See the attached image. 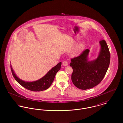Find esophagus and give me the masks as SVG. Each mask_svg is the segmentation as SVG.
<instances>
[{"label": "esophagus", "instance_id": "obj_1", "mask_svg": "<svg viewBox=\"0 0 123 123\" xmlns=\"http://www.w3.org/2000/svg\"><path fill=\"white\" fill-rule=\"evenodd\" d=\"M63 65L64 66H67L68 65V62L66 61H64L62 63Z\"/></svg>", "mask_w": 123, "mask_h": 123}]
</instances>
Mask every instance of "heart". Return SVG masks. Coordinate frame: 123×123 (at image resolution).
Returning <instances> with one entry per match:
<instances>
[{"mask_svg": "<svg viewBox=\"0 0 123 123\" xmlns=\"http://www.w3.org/2000/svg\"><path fill=\"white\" fill-rule=\"evenodd\" d=\"M85 44L84 42H82V43H81L78 47V51H81L82 49H83V48L85 47Z\"/></svg>", "mask_w": 123, "mask_h": 123, "instance_id": "heart-1", "label": "heart"}]
</instances>
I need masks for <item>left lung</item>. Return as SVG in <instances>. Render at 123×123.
<instances>
[{
	"instance_id": "8db88e82",
	"label": "left lung",
	"mask_w": 123,
	"mask_h": 123,
	"mask_svg": "<svg viewBox=\"0 0 123 123\" xmlns=\"http://www.w3.org/2000/svg\"><path fill=\"white\" fill-rule=\"evenodd\" d=\"M100 49L97 58L88 61V49L78 56L71 59L72 68L71 80L78 88L86 90L99 84L104 78L110 62V53L105 40L99 41Z\"/></svg>"
}]
</instances>
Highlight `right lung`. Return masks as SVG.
I'll return each instance as SVG.
<instances>
[{"label": "right lung", "instance_id": "right-lung-1", "mask_svg": "<svg viewBox=\"0 0 123 123\" xmlns=\"http://www.w3.org/2000/svg\"><path fill=\"white\" fill-rule=\"evenodd\" d=\"M61 62H60L49 70L43 77L39 80L32 82H25L20 79L15 74L12 65H11V69L12 75L15 80L23 87L32 91H41L46 90L50 87L56 73L61 67Z\"/></svg>", "mask_w": 123, "mask_h": 123}]
</instances>
